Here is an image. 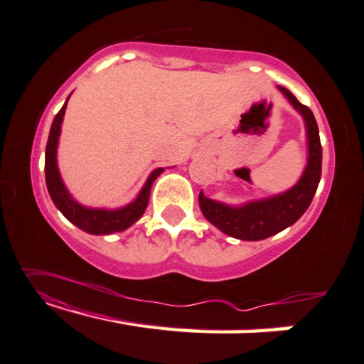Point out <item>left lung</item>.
<instances>
[{"label": "left lung", "mask_w": 364, "mask_h": 364, "mask_svg": "<svg viewBox=\"0 0 364 364\" xmlns=\"http://www.w3.org/2000/svg\"><path fill=\"white\" fill-rule=\"evenodd\" d=\"M294 109L304 117L307 129V166L296 186L286 193L258 199L243 205H227L199 193V205L205 219L224 234L240 240H263L294 224L311 205L322 175V145L317 121L307 106L301 105L289 90L278 86Z\"/></svg>", "instance_id": "obj_1"}]
</instances>
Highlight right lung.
<instances>
[{
  "mask_svg": "<svg viewBox=\"0 0 364 364\" xmlns=\"http://www.w3.org/2000/svg\"><path fill=\"white\" fill-rule=\"evenodd\" d=\"M68 101V100H67ZM67 101L62 106V109L53 117L50 134H48L47 147H46V183L48 194L57 205V209L67 217V219L78 227V229L88 232L93 235H109L114 232H122L129 229L134 222H137L144 215L145 209L149 205L151 184L161 175L164 168H156L151 171L147 183L140 189L139 196L132 203L124 205L121 209H91L78 204L65 188L57 166V147H58V135H60L63 114L67 109Z\"/></svg>",
  "mask_w": 364,
  "mask_h": 364,
  "instance_id": "1",
  "label": "right lung"
}]
</instances>
